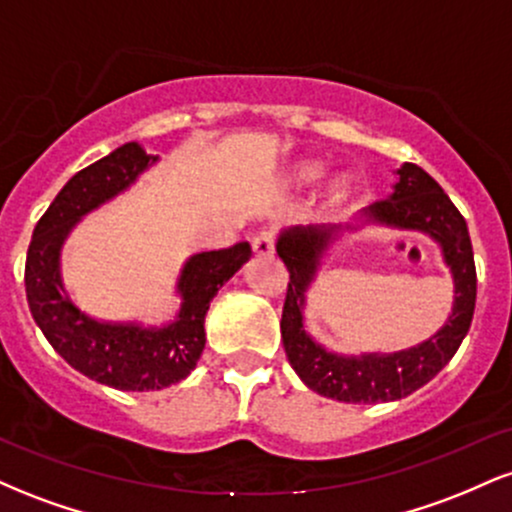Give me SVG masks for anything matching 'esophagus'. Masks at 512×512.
<instances>
[{"label": "esophagus", "mask_w": 512, "mask_h": 512, "mask_svg": "<svg viewBox=\"0 0 512 512\" xmlns=\"http://www.w3.org/2000/svg\"><path fill=\"white\" fill-rule=\"evenodd\" d=\"M274 243H276V236L272 231L257 233V236L252 238V252H255L257 257H272L274 255Z\"/></svg>", "instance_id": "esophagus-1"}]
</instances>
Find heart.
I'll list each match as a JSON object with an SVG mask.
<instances>
[{
    "mask_svg": "<svg viewBox=\"0 0 512 512\" xmlns=\"http://www.w3.org/2000/svg\"><path fill=\"white\" fill-rule=\"evenodd\" d=\"M320 175H322V163L298 161V163H293V166L289 168V173H286V185L305 187V185H310V182H315ZM351 190H354V185H351L349 175L346 173L332 175V178L327 180V187H325V202L330 204V207L344 204L346 199L351 197Z\"/></svg>",
    "mask_w": 512,
    "mask_h": 512,
    "instance_id": "heart-1",
    "label": "heart"
}]
</instances>
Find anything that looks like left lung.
<instances>
[{"mask_svg": "<svg viewBox=\"0 0 512 512\" xmlns=\"http://www.w3.org/2000/svg\"><path fill=\"white\" fill-rule=\"evenodd\" d=\"M392 195L370 204L354 221L334 226H293L279 233L276 255L289 269L281 339L298 378L322 397L349 404L395 402L424 387L448 366L472 325L477 303V269L467 221L443 187L424 168L402 163L395 170ZM363 225L416 230L436 239L453 274V310L446 325L426 343L409 350L380 355H337L322 347L304 327V298L321 260L344 232Z\"/></svg>", "mask_w": 512, "mask_h": 512, "instance_id": "obj_1", "label": "left lung"}]
</instances>
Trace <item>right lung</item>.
Returning <instances> with one entry per match:
<instances>
[{"mask_svg":"<svg viewBox=\"0 0 512 512\" xmlns=\"http://www.w3.org/2000/svg\"><path fill=\"white\" fill-rule=\"evenodd\" d=\"M156 163L158 156L146 154L142 144L127 142L79 170L35 223L26 257L28 308L52 349L86 378L122 392L163 390L195 370L207 342L209 303L252 255L248 243L192 255L175 284L182 301L178 315L163 325L84 313L64 286V243L84 216L127 192Z\"/></svg>","mask_w":512,"mask_h":512,"instance_id":"obj_1","label":"right lung"}]
</instances>
